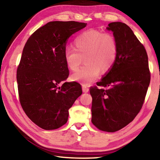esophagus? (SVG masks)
<instances>
[{
  "label": "esophagus",
  "instance_id": "obj_1",
  "mask_svg": "<svg viewBox=\"0 0 160 160\" xmlns=\"http://www.w3.org/2000/svg\"><path fill=\"white\" fill-rule=\"evenodd\" d=\"M82 91L84 93H87V92H89V88H88L87 86H85V85H82Z\"/></svg>",
  "mask_w": 160,
  "mask_h": 160
}]
</instances>
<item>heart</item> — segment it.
<instances>
[{
  "instance_id": "b5f03b06",
  "label": "heart",
  "mask_w": 160,
  "mask_h": 160,
  "mask_svg": "<svg viewBox=\"0 0 160 160\" xmlns=\"http://www.w3.org/2000/svg\"><path fill=\"white\" fill-rule=\"evenodd\" d=\"M73 50L64 52V58L70 71H76L84 59V65L71 76V79L89 85L99 76L100 71H109L118 56V44L110 33L90 29L78 35L72 43Z\"/></svg>"
}]
</instances>
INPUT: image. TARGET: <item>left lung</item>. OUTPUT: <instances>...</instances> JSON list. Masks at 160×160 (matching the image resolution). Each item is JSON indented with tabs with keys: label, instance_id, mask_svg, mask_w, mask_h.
Masks as SVG:
<instances>
[{
	"label": "left lung",
	"instance_id": "obj_1",
	"mask_svg": "<svg viewBox=\"0 0 160 160\" xmlns=\"http://www.w3.org/2000/svg\"><path fill=\"white\" fill-rule=\"evenodd\" d=\"M117 40L118 56L113 67L98 86L90 88L91 122L101 131L115 132L133 120L141 110L150 84L147 51L125 23L113 22L107 28Z\"/></svg>",
	"mask_w": 160,
	"mask_h": 160
}]
</instances>
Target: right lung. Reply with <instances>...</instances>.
<instances>
[{
  "label": "right lung",
  "mask_w": 160,
  "mask_h": 160,
  "mask_svg": "<svg viewBox=\"0 0 160 160\" xmlns=\"http://www.w3.org/2000/svg\"><path fill=\"white\" fill-rule=\"evenodd\" d=\"M86 25L49 22L32 33L24 47L16 76L20 102L30 120L45 130L65 124L69 109L82 93L78 82L59 84L69 76L64 58L67 40Z\"/></svg>",
  "instance_id": "obj_1"
}]
</instances>
